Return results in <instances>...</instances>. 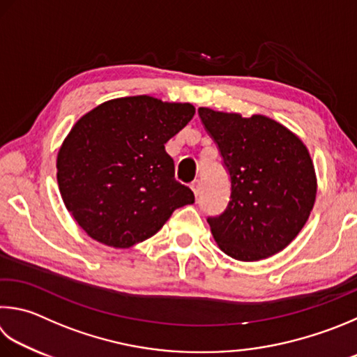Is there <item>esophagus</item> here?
Returning <instances> with one entry per match:
<instances>
[{
    "label": "esophagus",
    "mask_w": 357,
    "mask_h": 357,
    "mask_svg": "<svg viewBox=\"0 0 357 357\" xmlns=\"http://www.w3.org/2000/svg\"><path fill=\"white\" fill-rule=\"evenodd\" d=\"M190 189L193 190V193H195V197H198V195H199L201 187H199V181H198V179H197V181H193V183L190 184Z\"/></svg>",
    "instance_id": "34e87169"
}]
</instances>
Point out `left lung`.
<instances>
[{
  "label": "left lung",
  "instance_id": "left-lung-1",
  "mask_svg": "<svg viewBox=\"0 0 357 357\" xmlns=\"http://www.w3.org/2000/svg\"><path fill=\"white\" fill-rule=\"evenodd\" d=\"M231 178L225 212L207 223L220 250L243 262L282 251L306 225L317 178L306 145L265 115L198 109Z\"/></svg>",
  "mask_w": 357,
  "mask_h": 357
}]
</instances>
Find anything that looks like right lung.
<instances>
[{"label": "right lung", "mask_w": 357, "mask_h": 357, "mask_svg": "<svg viewBox=\"0 0 357 357\" xmlns=\"http://www.w3.org/2000/svg\"><path fill=\"white\" fill-rule=\"evenodd\" d=\"M195 115L190 102L148 95L102 102L82 115L57 153V184L75 222L93 241L129 248L195 201L174 179L165 144Z\"/></svg>", "instance_id": "obj_1"}]
</instances>
